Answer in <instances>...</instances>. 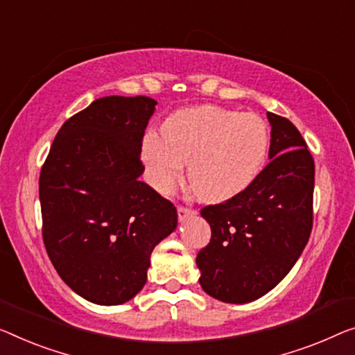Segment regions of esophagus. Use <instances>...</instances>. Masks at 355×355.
I'll list each match as a JSON object with an SVG mask.
<instances>
[{
	"label": "esophagus",
	"instance_id": "1",
	"mask_svg": "<svg viewBox=\"0 0 355 355\" xmlns=\"http://www.w3.org/2000/svg\"><path fill=\"white\" fill-rule=\"evenodd\" d=\"M177 211H178V220H180V221H183V220H187V218H189V216H193V215H196V210H194V209H189V207H183V205H178V209H177Z\"/></svg>",
	"mask_w": 355,
	"mask_h": 355
}]
</instances>
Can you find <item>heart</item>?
<instances>
[{
  "label": "heart",
  "instance_id": "1",
  "mask_svg": "<svg viewBox=\"0 0 355 355\" xmlns=\"http://www.w3.org/2000/svg\"><path fill=\"white\" fill-rule=\"evenodd\" d=\"M269 151V129L255 113L202 105L168 116L162 134L146 132L141 157L148 180L171 193L188 162V182L205 202H223L250 187Z\"/></svg>",
  "mask_w": 355,
  "mask_h": 355
}]
</instances>
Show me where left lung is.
I'll list each match as a JSON object with an SVG mask.
<instances>
[{"label":"left lung","instance_id":"8db88e82","mask_svg":"<svg viewBox=\"0 0 355 355\" xmlns=\"http://www.w3.org/2000/svg\"><path fill=\"white\" fill-rule=\"evenodd\" d=\"M268 166L245 191L200 210L211 239L196 258L199 284L223 303H250L276 287L313 230V156L287 118L268 113Z\"/></svg>","mask_w":355,"mask_h":355}]
</instances>
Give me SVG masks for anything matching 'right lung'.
<instances>
[{
  "label": "right lung",
  "mask_w": 355,
  "mask_h": 355,
  "mask_svg": "<svg viewBox=\"0 0 355 355\" xmlns=\"http://www.w3.org/2000/svg\"><path fill=\"white\" fill-rule=\"evenodd\" d=\"M156 100L111 95L57 132L40 175L42 241L63 282L95 304L144 288L153 248L177 228V209L139 177Z\"/></svg>",
  "instance_id": "right-lung-1"
}]
</instances>
